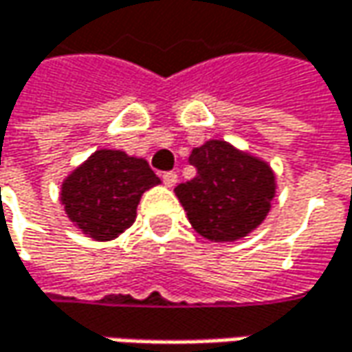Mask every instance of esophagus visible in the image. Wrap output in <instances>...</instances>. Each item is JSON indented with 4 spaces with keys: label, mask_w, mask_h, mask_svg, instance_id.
Masks as SVG:
<instances>
[{
    "label": "esophagus",
    "mask_w": 352,
    "mask_h": 352,
    "mask_svg": "<svg viewBox=\"0 0 352 352\" xmlns=\"http://www.w3.org/2000/svg\"><path fill=\"white\" fill-rule=\"evenodd\" d=\"M161 179L167 187H173L177 183V173L175 171H165V173H161Z\"/></svg>",
    "instance_id": "obj_1"
}]
</instances>
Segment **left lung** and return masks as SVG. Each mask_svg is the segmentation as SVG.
<instances>
[{"label":"left lung","instance_id":"1","mask_svg":"<svg viewBox=\"0 0 352 352\" xmlns=\"http://www.w3.org/2000/svg\"><path fill=\"white\" fill-rule=\"evenodd\" d=\"M189 163L197 175L175 187L197 234L211 241H234L256 230L276 193L272 169L226 141L193 148Z\"/></svg>","mask_w":352,"mask_h":352}]
</instances>
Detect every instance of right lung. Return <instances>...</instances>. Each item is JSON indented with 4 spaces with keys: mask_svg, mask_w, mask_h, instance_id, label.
I'll return each mask as SVG.
<instances>
[{
    "mask_svg": "<svg viewBox=\"0 0 352 352\" xmlns=\"http://www.w3.org/2000/svg\"><path fill=\"white\" fill-rule=\"evenodd\" d=\"M159 183L144 159L100 148L62 185V204L88 238L109 241L133 226L144 191Z\"/></svg>",
    "mask_w": 352,
    "mask_h": 352,
    "instance_id": "add662e5",
    "label": "right lung"
}]
</instances>
